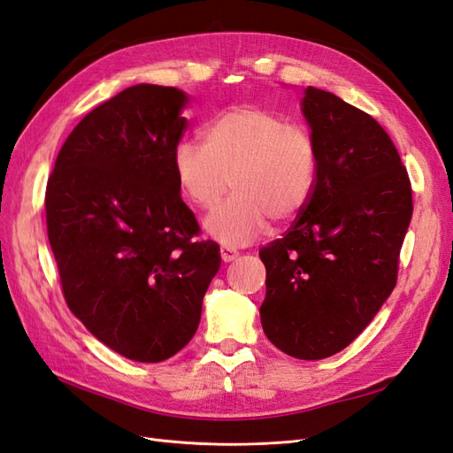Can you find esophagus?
<instances>
[{
  "label": "esophagus",
  "instance_id": "1",
  "mask_svg": "<svg viewBox=\"0 0 453 453\" xmlns=\"http://www.w3.org/2000/svg\"><path fill=\"white\" fill-rule=\"evenodd\" d=\"M238 257L236 248H230V245H221V258L225 263H230V260H234Z\"/></svg>",
  "mask_w": 453,
  "mask_h": 453
}]
</instances>
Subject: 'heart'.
I'll list each match as a JSON object with an SVG mask.
<instances>
[{"label": "heart", "instance_id": "obj_1", "mask_svg": "<svg viewBox=\"0 0 453 453\" xmlns=\"http://www.w3.org/2000/svg\"><path fill=\"white\" fill-rule=\"evenodd\" d=\"M202 142L173 149L181 193L211 210L226 190L236 193L205 219V230L226 245L258 238L268 221L287 225L304 211L318 181V147L311 134L257 105H236L213 117Z\"/></svg>", "mask_w": 453, "mask_h": 453}]
</instances>
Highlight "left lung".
<instances>
[{
  "label": "left lung",
  "instance_id": "1",
  "mask_svg": "<svg viewBox=\"0 0 453 453\" xmlns=\"http://www.w3.org/2000/svg\"><path fill=\"white\" fill-rule=\"evenodd\" d=\"M303 113L318 181L285 236L258 251L260 323L283 353L318 361L349 346L395 289L414 205L396 147L372 117L313 87Z\"/></svg>",
  "mask_w": 453,
  "mask_h": 453
}]
</instances>
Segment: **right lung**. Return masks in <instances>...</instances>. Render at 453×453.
I'll return each instance as SVG.
<instances>
[{
	"label": "right lung",
	"mask_w": 453,
	"mask_h": 453,
	"mask_svg": "<svg viewBox=\"0 0 453 453\" xmlns=\"http://www.w3.org/2000/svg\"><path fill=\"white\" fill-rule=\"evenodd\" d=\"M187 94L135 85L67 135L47 183L49 242L67 306L122 357L160 363L195 336L219 245L198 242L173 149Z\"/></svg>",
	"instance_id": "obj_1"
}]
</instances>
